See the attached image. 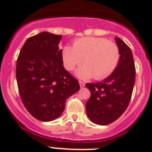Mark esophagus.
<instances>
[{"label": "esophagus", "instance_id": "34e87169", "mask_svg": "<svg viewBox=\"0 0 152 152\" xmlns=\"http://www.w3.org/2000/svg\"><path fill=\"white\" fill-rule=\"evenodd\" d=\"M79 83H80V87H83L84 86H85V83H84V82L81 81V80H79Z\"/></svg>", "mask_w": 152, "mask_h": 152}]
</instances>
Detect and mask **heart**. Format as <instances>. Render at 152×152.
<instances>
[{"mask_svg": "<svg viewBox=\"0 0 152 152\" xmlns=\"http://www.w3.org/2000/svg\"><path fill=\"white\" fill-rule=\"evenodd\" d=\"M83 59L84 65L76 72L77 77L105 78L116 69L120 59L119 49L107 39L94 37L77 39L73 47L66 46L63 48L62 59L67 70H74L83 62Z\"/></svg>", "mask_w": 152, "mask_h": 152, "instance_id": "1", "label": "heart"}]
</instances>
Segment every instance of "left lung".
I'll return each instance as SVG.
<instances>
[{
	"label": "left lung",
	"mask_w": 152,
	"mask_h": 152,
	"mask_svg": "<svg viewBox=\"0 0 152 152\" xmlns=\"http://www.w3.org/2000/svg\"><path fill=\"white\" fill-rule=\"evenodd\" d=\"M120 52L116 69L102 81L86 83L90 91L86 102V112L90 121L107 125L121 116L130 103L136 80V68L130 48L115 37Z\"/></svg>",
	"instance_id": "left-lung-1"
}]
</instances>
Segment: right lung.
I'll list each match as a JSON object with an SVG mask.
<instances>
[{
	"label": "right lung",
	"instance_id": "add662e5",
	"mask_svg": "<svg viewBox=\"0 0 152 152\" xmlns=\"http://www.w3.org/2000/svg\"><path fill=\"white\" fill-rule=\"evenodd\" d=\"M62 35L44 31L28 37L16 61L19 96L36 119L50 121L65 109L67 99L80 90L78 80L63 66Z\"/></svg>",
	"mask_w": 152,
	"mask_h": 152
}]
</instances>
